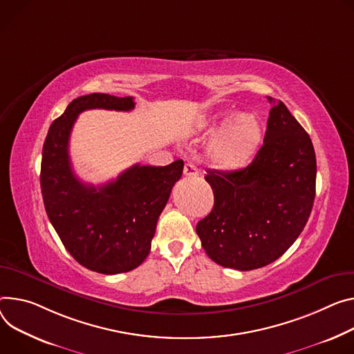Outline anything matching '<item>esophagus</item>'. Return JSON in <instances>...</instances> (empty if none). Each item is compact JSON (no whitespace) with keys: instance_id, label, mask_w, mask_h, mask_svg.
Here are the masks:
<instances>
[{"instance_id":"34e87169","label":"esophagus","mask_w":354,"mask_h":354,"mask_svg":"<svg viewBox=\"0 0 354 354\" xmlns=\"http://www.w3.org/2000/svg\"><path fill=\"white\" fill-rule=\"evenodd\" d=\"M183 175H185V176H187V178H195V176H198V175H199V169L196 168V165H195V164L187 162V164H185Z\"/></svg>"}]
</instances>
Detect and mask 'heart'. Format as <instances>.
Wrapping results in <instances>:
<instances>
[{"label": "heart", "mask_w": 354, "mask_h": 354, "mask_svg": "<svg viewBox=\"0 0 354 354\" xmlns=\"http://www.w3.org/2000/svg\"><path fill=\"white\" fill-rule=\"evenodd\" d=\"M229 114L213 117L212 124L223 122ZM264 136L260 117L254 113H239L232 117L213 137L209 153L213 162L223 169H239L250 162L259 151Z\"/></svg>", "instance_id": "heart-1"}]
</instances>
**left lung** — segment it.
I'll list each match as a JSON object with an SVG mask.
<instances>
[{
  "instance_id": "1",
  "label": "left lung",
  "mask_w": 354,
  "mask_h": 354,
  "mask_svg": "<svg viewBox=\"0 0 354 354\" xmlns=\"http://www.w3.org/2000/svg\"><path fill=\"white\" fill-rule=\"evenodd\" d=\"M272 103L264 144L237 171H207L214 206L196 224L202 247L221 267H266L294 244L312 212L316 156L312 141L282 102Z\"/></svg>"
}]
</instances>
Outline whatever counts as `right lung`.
Instances as JSON below:
<instances>
[{"mask_svg":"<svg viewBox=\"0 0 354 354\" xmlns=\"http://www.w3.org/2000/svg\"><path fill=\"white\" fill-rule=\"evenodd\" d=\"M134 107L133 97L82 95L52 122L42 149L41 189L53 229L79 264L107 275L131 271L147 259L159 214L182 176L183 160L167 167L137 164L95 187L75 175L69 138L84 110L130 111Z\"/></svg>","mask_w":354,"mask_h":354,"instance_id":"1","label":"right lung"}]
</instances>
